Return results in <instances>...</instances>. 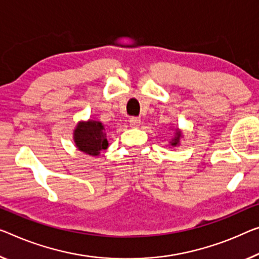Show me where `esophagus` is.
I'll return each instance as SVG.
<instances>
[{"label":"esophagus","mask_w":259,"mask_h":259,"mask_svg":"<svg viewBox=\"0 0 259 259\" xmlns=\"http://www.w3.org/2000/svg\"><path fill=\"white\" fill-rule=\"evenodd\" d=\"M140 124H141V120H140V118H138V117H132L130 119V125H131V127H139L140 126Z\"/></svg>","instance_id":"1"}]
</instances>
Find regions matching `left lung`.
Here are the masks:
<instances>
[{
    "label": "left lung",
    "mask_w": 259,
    "mask_h": 259,
    "mask_svg": "<svg viewBox=\"0 0 259 259\" xmlns=\"http://www.w3.org/2000/svg\"><path fill=\"white\" fill-rule=\"evenodd\" d=\"M181 138H182V132L180 130H176V134H175V137L171 139V141H170V146H172V147H176V146H178L180 145V140H181Z\"/></svg>",
    "instance_id": "left-lung-1"
}]
</instances>
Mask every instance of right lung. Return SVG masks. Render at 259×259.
Wrapping results in <instances>:
<instances>
[{"label": "right lung", "instance_id": "obj_1", "mask_svg": "<svg viewBox=\"0 0 259 259\" xmlns=\"http://www.w3.org/2000/svg\"><path fill=\"white\" fill-rule=\"evenodd\" d=\"M74 142L81 152L97 156L102 150L109 147L105 127L101 121H79L74 130Z\"/></svg>", "mask_w": 259, "mask_h": 259}]
</instances>
